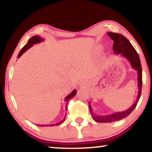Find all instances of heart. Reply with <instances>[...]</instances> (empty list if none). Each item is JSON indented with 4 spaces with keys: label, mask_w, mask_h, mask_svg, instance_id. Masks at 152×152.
I'll use <instances>...</instances> for the list:
<instances>
[{
    "label": "heart",
    "mask_w": 152,
    "mask_h": 152,
    "mask_svg": "<svg viewBox=\"0 0 152 152\" xmlns=\"http://www.w3.org/2000/svg\"><path fill=\"white\" fill-rule=\"evenodd\" d=\"M99 49H100V47H98V48H97V50H99Z\"/></svg>",
    "instance_id": "1"
}]
</instances>
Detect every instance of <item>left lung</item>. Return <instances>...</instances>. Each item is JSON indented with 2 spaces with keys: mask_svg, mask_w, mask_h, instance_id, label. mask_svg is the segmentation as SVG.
Instances as JSON below:
<instances>
[{
  "mask_svg": "<svg viewBox=\"0 0 152 152\" xmlns=\"http://www.w3.org/2000/svg\"><path fill=\"white\" fill-rule=\"evenodd\" d=\"M110 39L114 41L113 43V51L116 54H121V56L125 57L128 61L131 66L137 72L138 74V95L137 97V100L135 102L130 106L128 109L124 111L114 113L113 114L107 115H96L93 111V109L91 106V102H89V110L91 116L95 121L99 123H110V122L119 121L128 117L134 109L136 106L137 105L141 95L142 90V67L141 64V61L138 53L136 51L134 48L130 44L129 40L126 38L123 35L115 33H107Z\"/></svg>",
  "mask_w": 152,
  "mask_h": 152,
  "instance_id": "obj_1",
  "label": "left lung"
}]
</instances>
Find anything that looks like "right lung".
<instances>
[{"instance_id":"add662e5","label":"right lung","mask_w":152,"mask_h":152,"mask_svg":"<svg viewBox=\"0 0 152 152\" xmlns=\"http://www.w3.org/2000/svg\"><path fill=\"white\" fill-rule=\"evenodd\" d=\"M44 40V39H43V38H42L41 37H39V36L38 35H35V36H33L32 37H31L30 39H29V40L28 41V42H27V44L24 46L23 48H22L21 50H20V52L19 53V54H18V58H19L20 56H21L22 54H23L27 50L30 48L32 47L34 44H38V43H40L43 42V41ZM76 90H73V91H72L71 94H69L68 96H67L66 97H65V102H66V106H65V108H66V110H67V103L70 100V99H72V98H74V96H76ZM65 117H66V115H65L64 118L63 119V120H61L60 122H58V123L56 124H48V125H47V124H46V125H40V124H37L38 126H42V127H46V126H58L60 125V124H61L62 123H63L65 121Z\"/></svg>"}]
</instances>
